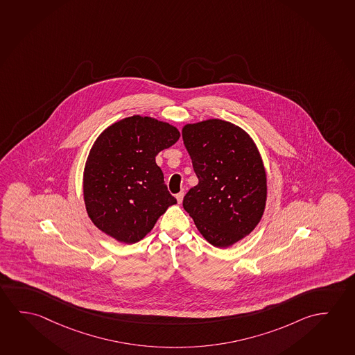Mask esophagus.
Masks as SVG:
<instances>
[{
    "mask_svg": "<svg viewBox=\"0 0 355 355\" xmlns=\"http://www.w3.org/2000/svg\"><path fill=\"white\" fill-rule=\"evenodd\" d=\"M176 200H178V202H182V198H184V192L181 191L179 193H176Z\"/></svg>",
    "mask_w": 355,
    "mask_h": 355,
    "instance_id": "obj_1",
    "label": "esophagus"
}]
</instances>
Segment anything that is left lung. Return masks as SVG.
I'll return each instance as SVG.
<instances>
[{"label": "left lung", "mask_w": 355, "mask_h": 355, "mask_svg": "<svg viewBox=\"0 0 355 355\" xmlns=\"http://www.w3.org/2000/svg\"><path fill=\"white\" fill-rule=\"evenodd\" d=\"M182 139L198 178L182 206L214 247L253 231L264 214L266 175L252 138L222 119L186 124Z\"/></svg>", "instance_id": "8db88e82"}]
</instances>
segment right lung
Instances as JSON below:
<instances>
[{"label":"right lung","mask_w":355,"mask_h":355,"mask_svg":"<svg viewBox=\"0 0 355 355\" xmlns=\"http://www.w3.org/2000/svg\"><path fill=\"white\" fill-rule=\"evenodd\" d=\"M180 138L174 125L132 116L110 125L91 149L84 200L94 225L119 242H139L176 203L155 163Z\"/></svg>","instance_id":"obj_1"}]
</instances>
